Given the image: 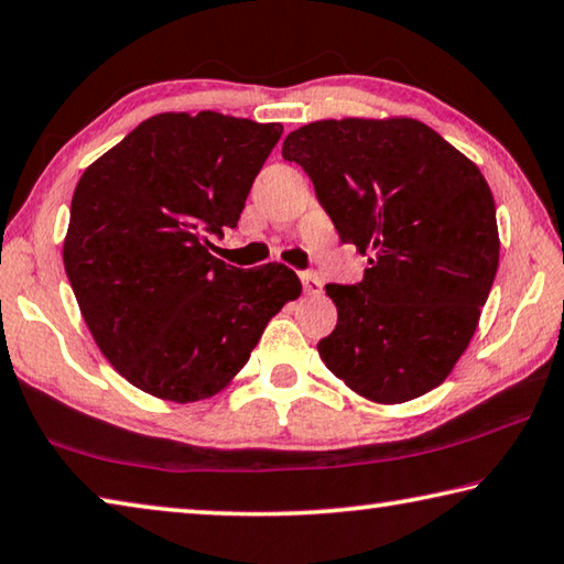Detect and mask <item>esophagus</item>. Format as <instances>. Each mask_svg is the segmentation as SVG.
Returning a JSON list of instances; mask_svg holds the SVG:
<instances>
[{"mask_svg": "<svg viewBox=\"0 0 564 564\" xmlns=\"http://www.w3.org/2000/svg\"><path fill=\"white\" fill-rule=\"evenodd\" d=\"M301 281H303V291L308 295H321L323 293V283L318 281V275L301 273Z\"/></svg>", "mask_w": 564, "mask_h": 564, "instance_id": "34e87169", "label": "esophagus"}]
</instances>
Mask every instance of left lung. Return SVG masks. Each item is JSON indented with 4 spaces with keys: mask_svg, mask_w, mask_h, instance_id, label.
I'll list each match as a JSON object with an SVG mask.
<instances>
[{
    "mask_svg": "<svg viewBox=\"0 0 564 564\" xmlns=\"http://www.w3.org/2000/svg\"><path fill=\"white\" fill-rule=\"evenodd\" d=\"M343 243L368 256L356 285L328 283L338 323L321 360L352 393L405 403L451 376L480 321L500 261L488 181L408 117L323 119L291 131Z\"/></svg>",
    "mask_w": 564,
    "mask_h": 564,
    "instance_id": "obj_1",
    "label": "left lung"
}]
</instances>
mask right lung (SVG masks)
Here are the masks:
<instances>
[{
    "label": "right lung",
    "instance_id": "obj_1",
    "mask_svg": "<svg viewBox=\"0 0 564 564\" xmlns=\"http://www.w3.org/2000/svg\"><path fill=\"white\" fill-rule=\"evenodd\" d=\"M281 131L218 111L156 113L76 184L66 279L104 358L144 393L216 395L301 295L283 263L234 269L208 241L236 228Z\"/></svg>",
    "mask_w": 564,
    "mask_h": 564
}]
</instances>
